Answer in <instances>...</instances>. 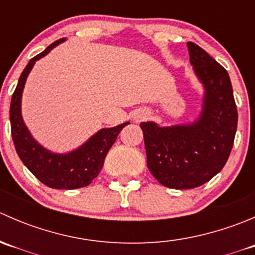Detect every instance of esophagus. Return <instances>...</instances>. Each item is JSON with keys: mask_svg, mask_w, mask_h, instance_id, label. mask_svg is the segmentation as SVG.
Here are the masks:
<instances>
[{"mask_svg": "<svg viewBox=\"0 0 255 255\" xmlns=\"http://www.w3.org/2000/svg\"><path fill=\"white\" fill-rule=\"evenodd\" d=\"M146 116H148V113H146L145 111H138L134 115V120L137 121V122H140V121L144 120V118H145Z\"/></svg>", "mask_w": 255, "mask_h": 255, "instance_id": "34e87169", "label": "esophagus"}]
</instances>
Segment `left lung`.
<instances>
[{"label": "left lung", "mask_w": 255, "mask_h": 255, "mask_svg": "<svg viewBox=\"0 0 255 255\" xmlns=\"http://www.w3.org/2000/svg\"><path fill=\"white\" fill-rule=\"evenodd\" d=\"M190 63L205 87L204 106L194 123L159 127L142 122L146 164L170 189H194L220 173L232 150L238 113L230 75L195 43H187Z\"/></svg>", "instance_id": "obj_1"}]
</instances>
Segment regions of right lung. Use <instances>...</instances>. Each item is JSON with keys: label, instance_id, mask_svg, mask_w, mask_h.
I'll use <instances>...</instances> for the list:
<instances>
[{"label": "right lung", "instance_id": "obj_1", "mask_svg": "<svg viewBox=\"0 0 255 255\" xmlns=\"http://www.w3.org/2000/svg\"><path fill=\"white\" fill-rule=\"evenodd\" d=\"M65 38L51 43L49 47L29 60L19 80L11 100L9 121L11 133L18 156L28 170L38 180L51 189L73 190L87 186L91 184L104 166L105 158L110 148L117 139L118 133L129 122L122 123L113 128H104L92 135L84 145L68 154H55L43 148L34 138L23 122L20 113V101L28 74L38 59L47 55L49 51Z\"/></svg>", "mask_w": 255, "mask_h": 255}]
</instances>
